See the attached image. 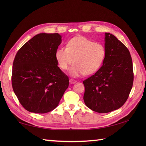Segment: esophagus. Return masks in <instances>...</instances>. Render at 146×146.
Wrapping results in <instances>:
<instances>
[{
	"label": "esophagus",
	"mask_w": 146,
	"mask_h": 146,
	"mask_svg": "<svg viewBox=\"0 0 146 146\" xmlns=\"http://www.w3.org/2000/svg\"><path fill=\"white\" fill-rule=\"evenodd\" d=\"M76 82V80H73V79H70V83L71 84H74V83H75Z\"/></svg>",
	"instance_id": "34e87169"
}]
</instances>
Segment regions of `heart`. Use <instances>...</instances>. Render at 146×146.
Wrapping results in <instances>:
<instances>
[{"instance_id":"obj_1","label":"heart","mask_w":146,"mask_h":146,"mask_svg":"<svg viewBox=\"0 0 146 146\" xmlns=\"http://www.w3.org/2000/svg\"><path fill=\"white\" fill-rule=\"evenodd\" d=\"M61 70H67L73 63L70 74L78 76L92 75L100 69L106 58L105 46L83 36H76L68 41L66 48H59L55 53Z\"/></svg>"}]
</instances>
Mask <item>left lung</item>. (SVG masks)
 I'll return each mask as SVG.
<instances>
[{
  "label": "left lung",
  "mask_w": 146,
  "mask_h": 146,
  "mask_svg": "<svg viewBox=\"0 0 146 146\" xmlns=\"http://www.w3.org/2000/svg\"><path fill=\"white\" fill-rule=\"evenodd\" d=\"M106 58L94 75L83 81L85 105L98 113H108L125 103L134 81L129 49L115 36L105 33Z\"/></svg>",
  "instance_id": "left-lung-1"
}]
</instances>
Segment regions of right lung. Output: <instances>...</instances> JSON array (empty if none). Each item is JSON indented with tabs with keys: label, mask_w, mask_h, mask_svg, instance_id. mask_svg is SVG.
Here are the masks:
<instances>
[{
	"label": "right lung",
	"mask_w": 146,
	"mask_h": 146,
	"mask_svg": "<svg viewBox=\"0 0 146 146\" xmlns=\"http://www.w3.org/2000/svg\"><path fill=\"white\" fill-rule=\"evenodd\" d=\"M61 42L58 33H40L15 55L12 88L22 106L30 112L45 113L54 110L68 87V77L58 66L55 58Z\"/></svg>",
	"instance_id": "1"
}]
</instances>
